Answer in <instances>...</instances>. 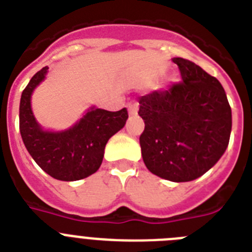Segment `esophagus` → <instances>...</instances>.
I'll list each match as a JSON object with an SVG mask.
<instances>
[{
	"mask_svg": "<svg viewBox=\"0 0 252 252\" xmlns=\"http://www.w3.org/2000/svg\"><path fill=\"white\" fill-rule=\"evenodd\" d=\"M127 108L130 115H136L137 110H139V102H137L136 99H131L127 103Z\"/></svg>",
	"mask_w": 252,
	"mask_h": 252,
	"instance_id": "obj_1",
	"label": "esophagus"
}]
</instances>
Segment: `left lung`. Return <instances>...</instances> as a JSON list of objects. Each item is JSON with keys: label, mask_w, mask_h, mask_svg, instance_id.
I'll return each mask as SVG.
<instances>
[{"label": "left lung", "mask_w": 252, "mask_h": 252, "mask_svg": "<svg viewBox=\"0 0 252 252\" xmlns=\"http://www.w3.org/2000/svg\"><path fill=\"white\" fill-rule=\"evenodd\" d=\"M173 62L182 82L139 98L145 122L140 146L153 174L179 183L203 175L223 155L232 115L217 78L183 58Z\"/></svg>", "instance_id": "8db88e82"}]
</instances>
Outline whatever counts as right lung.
<instances>
[{
    "mask_svg": "<svg viewBox=\"0 0 252 252\" xmlns=\"http://www.w3.org/2000/svg\"><path fill=\"white\" fill-rule=\"evenodd\" d=\"M48 66L36 73L22 91L20 101V132L29 154L50 177L73 182L98 170L104 146L128 119L126 108L116 112L91 108L72 128L60 132L44 131L37 125L30 98L35 87L45 78Z\"/></svg>",
    "mask_w": 252,
    "mask_h": 252,
    "instance_id": "right-lung-1",
    "label": "right lung"
}]
</instances>
